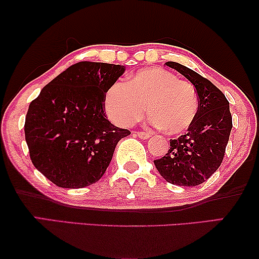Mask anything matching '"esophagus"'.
<instances>
[{"mask_svg":"<svg viewBox=\"0 0 259 259\" xmlns=\"http://www.w3.org/2000/svg\"><path fill=\"white\" fill-rule=\"evenodd\" d=\"M136 134L139 138H141V139H148V138H150L151 136H150V133H147V132H143V131H138V132H136Z\"/></svg>","mask_w":259,"mask_h":259,"instance_id":"1","label":"esophagus"}]
</instances>
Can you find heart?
<instances>
[{
  "label": "heart",
  "instance_id": "obj_1",
  "mask_svg": "<svg viewBox=\"0 0 259 259\" xmlns=\"http://www.w3.org/2000/svg\"><path fill=\"white\" fill-rule=\"evenodd\" d=\"M105 109L113 122L131 126L150 113V122L167 133L189 130L199 112V97L190 81L162 68L138 70L126 82H115L105 93Z\"/></svg>",
  "mask_w": 259,
  "mask_h": 259
}]
</instances>
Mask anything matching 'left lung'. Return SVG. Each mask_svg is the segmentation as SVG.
Instances as JSON below:
<instances>
[{"mask_svg":"<svg viewBox=\"0 0 259 259\" xmlns=\"http://www.w3.org/2000/svg\"><path fill=\"white\" fill-rule=\"evenodd\" d=\"M166 66L183 74L196 87L199 112L192 126L177 139L154 165L166 182L179 186H197L207 180L223 162L232 128L228 99L206 77L178 62Z\"/></svg>","mask_w":259,"mask_h":259,"instance_id":"8db88e82","label":"left lung"}]
</instances>
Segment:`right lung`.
Segmentation results:
<instances>
[{
  "instance_id": "obj_1",
  "label": "right lung",
  "mask_w": 259,
  "mask_h": 259,
  "mask_svg": "<svg viewBox=\"0 0 259 259\" xmlns=\"http://www.w3.org/2000/svg\"><path fill=\"white\" fill-rule=\"evenodd\" d=\"M125 67L81 61L42 88L30 102L24 134L33 165L59 187L80 189L104 176L116 144L130 136L105 112V93Z\"/></svg>"
}]
</instances>
